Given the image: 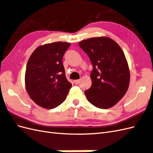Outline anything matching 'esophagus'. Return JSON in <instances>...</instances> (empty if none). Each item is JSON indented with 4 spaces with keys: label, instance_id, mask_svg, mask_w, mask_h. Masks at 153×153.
<instances>
[{
    "label": "esophagus",
    "instance_id": "34e87169",
    "mask_svg": "<svg viewBox=\"0 0 153 153\" xmlns=\"http://www.w3.org/2000/svg\"><path fill=\"white\" fill-rule=\"evenodd\" d=\"M74 84H79V82H80V80H74Z\"/></svg>",
    "mask_w": 153,
    "mask_h": 153
}]
</instances>
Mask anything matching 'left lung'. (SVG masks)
I'll use <instances>...</instances> for the list:
<instances>
[{
    "label": "left lung",
    "mask_w": 153,
    "mask_h": 153,
    "mask_svg": "<svg viewBox=\"0 0 153 153\" xmlns=\"http://www.w3.org/2000/svg\"><path fill=\"white\" fill-rule=\"evenodd\" d=\"M79 45L93 66L91 86L84 91L87 100L97 108L112 107L124 97L130 84V69L123 50L107 36L83 40Z\"/></svg>",
    "instance_id": "obj_1"
}]
</instances>
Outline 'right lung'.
Masks as SVG:
<instances>
[{"mask_svg": "<svg viewBox=\"0 0 153 153\" xmlns=\"http://www.w3.org/2000/svg\"><path fill=\"white\" fill-rule=\"evenodd\" d=\"M71 43L56 42L34 50L27 64L25 83L29 97L36 104L53 108L62 104L72 84L65 76L62 58Z\"/></svg>", "mask_w": 153, "mask_h": 153, "instance_id": "add662e5", "label": "right lung"}]
</instances>
